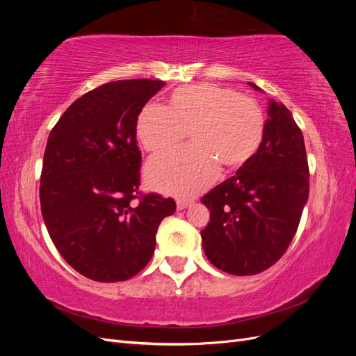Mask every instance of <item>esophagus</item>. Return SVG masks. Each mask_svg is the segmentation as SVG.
<instances>
[{
    "label": "esophagus",
    "mask_w": 356,
    "mask_h": 356,
    "mask_svg": "<svg viewBox=\"0 0 356 356\" xmlns=\"http://www.w3.org/2000/svg\"><path fill=\"white\" fill-rule=\"evenodd\" d=\"M190 204H191V200H184V199H178V200H177V208H178V211H182V209L188 208Z\"/></svg>",
    "instance_id": "34e87169"
}]
</instances>
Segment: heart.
Here are the masks:
<instances>
[{"instance_id": "b5f03b06", "label": "heart", "mask_w": 356, "mask_h": 356, "mask_svg": "<svg viewBox=\"0 0 356 356\" xmlns=\"http://www.w3.org/2000/svg\"><path fill=\"white\" fill-rule=\"evenodd\" d=\"M188 132L190 147L149 161L147 179L154 188L191 197L217 178L218 165L238 168L260 148L266 118L254 99L215 84H190L172 92L168 106L148 104L136 134L149 153L175 147Z\"/></svg>"}]
</instances>
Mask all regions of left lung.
<instances>
[{
  "label": "left lung",
  "mask_w": 356,
  "mask_h": 356,
  "mask_svg": "<svg viewBox=\"0 0 356 356\" xmlns=\"http://www.w3.org/2000/svg\"><path fill=\"white\" fill-rule=\"evenodd\" d=\"M267 113L258 152L202 197L211 211L200 232L204 255L230 275H257L273 266L293 241L309 197L303 134L284 104L270 99Z\"/></svg>",
  "instance_id": "obj_1"
}]
</instances>
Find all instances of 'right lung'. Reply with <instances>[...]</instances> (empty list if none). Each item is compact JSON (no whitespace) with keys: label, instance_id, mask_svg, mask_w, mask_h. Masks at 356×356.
Segmentation results:
<instances>
[{"label":"right lung","instance_id":"right-lung-1","mask_svg":"<svg viewBox=\"0 0 356 356\" xmlns=\"http://www.w3.org/2000/svg\"><path fill=\"white\" fill-rule=\"evenodd\" d=\"M161 80L105 83L62 114L42 160V220L60 255L96 282L131 279L152 260L174 199L139 191L136 120ZM138 198L136 204L133 200Z\"/></svg>","mask_w":356,"mask_h":356}]
</instances>
